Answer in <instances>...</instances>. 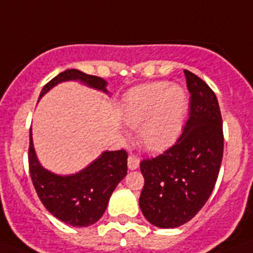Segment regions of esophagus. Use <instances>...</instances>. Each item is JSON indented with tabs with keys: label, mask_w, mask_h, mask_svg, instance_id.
<instances>
[{
	"label": "esophagus",
	"mask_w": 253,
	"mask_h": 253,
	"mask_svg": "<svg viewBox=\"0 0 253 253\" xmlns=\"http://www.w3.org/2000/svg\"><path fill=\"white\" fill-rule=\"evenodd\" d=\"M139 167V159L138 156L135 155V154H130L128 156V168L129 169H137Z\"/></svg>",
	"instance_id": "34e87169"
}]
</instances>
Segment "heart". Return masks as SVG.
I'll use <instances>...</instances> for the list:
<instances>
[{"label":"heart","instance_id":"b5f03b06","mask_svg":"<svg viewBox=\"0 0 253 253\" xmlns=\"http://www.w3.org/2000/svg\"><path fill=\"white\" fill-rule=\"evenodd\" d=\"M186 94L178 85L154 81L131 89L124 99V120L139 128V138L150 150H162L176 139L186 111Z\"/></svg>","mask_w":253,"mask_h":253}]
</instances>
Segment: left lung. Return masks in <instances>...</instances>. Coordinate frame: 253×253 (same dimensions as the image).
Listing matches in <instances>:
<instances>
[{
	"label": "left lung",
	"instance_id": "1",
	"mask_svg": "<svg viewBox=\"0 0 253 253\" xmlns=\"http://www.w3.org/2000/svg\"><path fill=\"white\" fill-rule=\"evenodd\" d=\"M190 114L174 145L139 164L145 185L139 197L143 216L158 227L186 224L216 185L224 154L222 118L216 94L185 70Z\"/></svg>",
	"mask_w": 253,
	"mask_h": 253
}]
</instances>
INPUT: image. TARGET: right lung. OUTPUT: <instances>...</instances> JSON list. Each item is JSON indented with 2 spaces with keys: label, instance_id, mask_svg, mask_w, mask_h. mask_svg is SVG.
<instances>
[{
  "label": "right lung",
  "instance_id": "obj_1",
  "mask_svg": "<svg viewBox=\"0 0 253 253\" xmlns=\"http://www.w3.org/2000/svg\"><path fill=\"white\" fill-rule=\"evenodd\" d=\"M80 80L91 87L106 90V81L79 70H66L42 87L40 98L62 81ZM39 98V99H40ZM125 150L104 151L95 162L72 176H58L43 169L35 154L29 133V174L40 200L58 220L77 227L95 224L107 208L108 199L128 170Z\"/></svg>",
  "mask_w": 253,
  "mask_h": 253
}]
</instances>
